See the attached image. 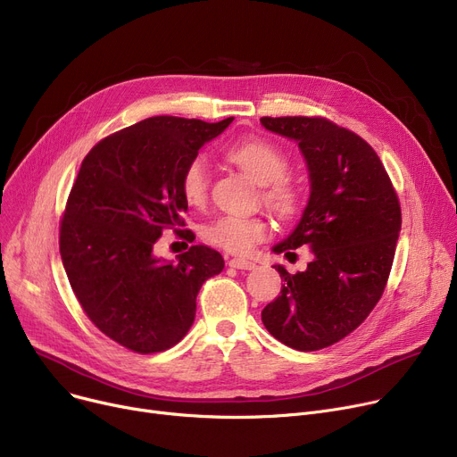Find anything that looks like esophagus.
Instances as JSON below:
<instances>
[{"mask_svg": "<svg viewBox=\"0 0 457 457\" xmlns=\"http://www.w3.org/2000/svg\"><path fill=\"white\" fill-rule=\"evenodd\" d=\"M228 264L231 268H237V270H253L255 268V262L246 261V259H229Z\"/></svg>", "mask_w": 457, "mask_h": 457, "instance_id": "obj_1", "label": "esophagus"}]
</instances>
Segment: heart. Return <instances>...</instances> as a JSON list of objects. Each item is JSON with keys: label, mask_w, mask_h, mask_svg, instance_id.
I'll return each mask as SVG.
<instances>
[{"label": "heart", "mask_w": 457, "mask_h": 457, "mask_svg": "<svg viewBox=\"0 0 457 457\" xmlns=\"http://www.w3.org/2000/svg\"><path fill=\"white\" fill-rule=\"evenodd\" d=\"M226 158L262 184V200L279 219H294L303 204L301 187L287 176L290 162L285 152L268 139L246 137L226 148ZM209 169L204 156L191 158L179 176V189L186 202L202 207L209 196ZM271 224L262 215H220L202 228V237L211 246L229 253H248L266 240Z\"/></svg>", "instance_id": "b5f03b06"}]
</instances>
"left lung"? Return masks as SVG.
<instances>
[{
    "label": "left lung",
    "instance_id": "obj_1",
    "mask_svg": "<svg viewBox=\"0 0 457 457\" xmlns=\"http://www.w3.org/2000/svg\"><path fill=\"white\" fill-rule=\"evenodd\" d=\"M266 130L295 139L311 170V198L295 229L273 248L288 259L312 246L305 271L288 273L262 309L273 338L297 351L344 340L384 294L401 231V202L373 146L327 117H261Z\"/></svg>",
    "mask_w": 457,
    "mask_h": 457
}]
</instances>
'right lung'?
Masks as SVG:
<instances>
[{"label":"right lung","instance_id":"obj_1","mask_svg":"<svg viewBox=\"0 0 457 457\" xmlns=\"http://www.w3.org/2000/svg\"><path fill=\"white\" fill-rule=\"evenodd\" d=\"M220 123L148 117L87 152L60 219V257L82 311L115 344L154 354L186 337L202 285L224 268L219 252L191 246L178 262L154 257L165 229L193 242L179 176Z\"/></svg>","mask_w":457,"mask_h":457}]
</instances>
